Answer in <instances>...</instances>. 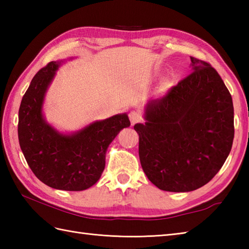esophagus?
I'll return each mask as SVG.
<instances>
[{
	"label": "esophagus",
	"instance_id": "obj_1",
	"mask_svg": "<svg viewBox=\"0 0 249 249\" xmlns=\"http://www.w3.org/2000/svg\"><path fill=\"white\" fill-rule=\"evenodd\" d=\"M129 120L133 125L136 123H139V122L142 121V114L139 111H131L129 113Z\"/></svg>",
	"mask_w": 249,
	"mask_h": 249
}]
</instances>
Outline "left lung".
<instances>
[{"label": "left lung", "instance_id": "left-lung-1", "mask_svg": "<svg viewBox=\"0 0 249 249\" xmlns=\"http://www.w3.org/2000/svg\"><path fill=\"white\" fill-rule=\"evenodd\" d=\"M190 72L145 107L136 124L139 157L147 178L161 190L202 187L223 167L234 137L233 103L218 72L190 56Z\"/></svg>", "mask_w": 249, "mask_h": 249}]
</instances>
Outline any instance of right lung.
Listing matches in <instances>:
<instances>
[{"instance_id":"right-lung-1","label":"right lung","mask_w":249,"mask_h":249,"mask_svg":"<svg viewBox=\"0 0 249 249\" xmlns=\"http://www.w3.org/2000/svg\"><path fill=\"white\" fill-rule=\"evenodd\" d=\"M62 62H50L32 79L19 108L18 138L37 178L52 188L80 192L98 181L109 144L130 122L126 113L116 114L71 135H63L47 123L45 94Z\"/></svg>"}]
</instances>
